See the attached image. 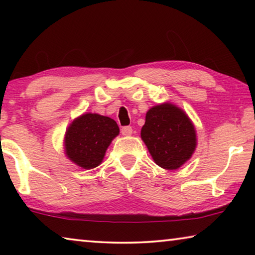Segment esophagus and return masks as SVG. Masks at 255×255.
Here are the masks:
<instances>
[{
    "mask_svg": "<svg viewBox=\"0 0 255 255\" xmlns=\"http://www.w3.org/2000/svg\"><path fill=\"white\" fill-rule=\"evenodd\" d=\"M122 133L124 136H130L132 133V128L126 126V127H123L122 128Z\"/></svg>",
    "mask_w": 255,
    "mask_h": 255,
    "instance_id": "1",
    "label": "esophagus"
}]
</instances>
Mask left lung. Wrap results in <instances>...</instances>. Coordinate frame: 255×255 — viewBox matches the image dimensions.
Instances as JSON below:
<instances>
[{
	"label": "left lung",
	"instance_id": "obj_1",
	"mask_svg": "<svg viewBox=\"0 0 255 255\" xmlns=\"http://www.w3.org/2000/svg\"><path fill=\"white\" fill-rule=\"evenodd\" d=\"M140 137L154 162L165 170H178L197 148L195 125L181 108L170 102L146 112Z\"/></svg>",
	"mask_w": 255,
	"mask_h": 255
}]
</instances>
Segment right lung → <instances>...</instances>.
I'll list each match as a JSON object with an SVG mask.
<instances>
[{"instance_id": "right-lung-1", "label": "right lung", "mask_w": 255, "mask_h": 255, "mask_svg": "<svg viewBox=\"0 0 255 255\" xmlns=\"http://www.w3.org/2000/svg\"><path fill=\"white\" fill-rule=\"evenodd\" d=\"M119 135L114 119L99 114H83L67 127L64 136L66 157L75 165L91 170L100 165L108 147Z\"/></svg>"}]
</instances>
